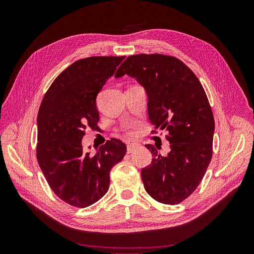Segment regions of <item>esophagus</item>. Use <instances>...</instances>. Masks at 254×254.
I'll return each instance as SVG.
<instances>
[{
    "mask_svg": "<svg viewBox=\"0 0 254 254\" xmlns=\"http://www.w3.org/2000/svg\"><path fill=\"white\" fill-rule=\"evenodd\" d=\"M137 146H139V145L135 144V143H131V144L129 143V144L127 145V152H128V153L133 152V151L137 148Z\"/></svg>",
    "mask_w": 254,
    "mask_h": 254,
    "instance_id": "esophagus-1",
    "label": "esophagus"
}]
</instances>
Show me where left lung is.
Returning a JSON list of instances; mask_svg holds the SVG:
<instances>
[{
  "mask_svg": "<svg viewBox=\"0 0 254 254\" xmlns=\"http://www.w3.org/2000/svg\"><path fill=\"white\" fill-rule=\"evenodd\" d=\"M128 75L146 91L148 119L155 129L167 131L171 151L161 156L146 145L152 162L141 176L155 200L178 204L200 184L212 159L214 118L197 76L181 60L161 54L129 56L115 74Z\"/></svg>",
  "mask_w": 254,
  "mask_h": 254,
  "instance_id": "8db88e82",
  "label": "left lung"
}]
</instances>
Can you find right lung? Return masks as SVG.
<instances>
[{"label":"right lung","mask_w":254,"mask_h":254,"mask_svg":"<svg viewBox=\"0 0 254 254\" xmlns=\"http://www.w3.org/2000/svg\"><path fill=\"white\" fill-rule=\"evenodd\" d=\"M124 59L93 56L75 61L53 81L38 112V163L54 193L71 205L86 207L104 197L111 168L126 155L125 143L117 139L95 152L82 146L84 130L97 128L96 96Z\"/></svg>","instance_id":"1"}]
</instances>
